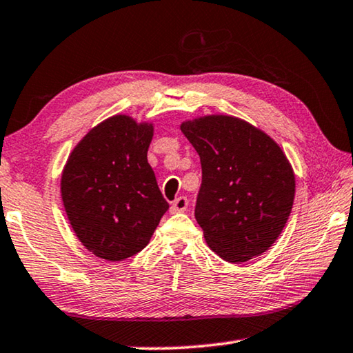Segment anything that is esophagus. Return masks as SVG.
<instances>
[{"mask_svg":"<svg viewBox=\"0 0 353 353\" xmlns=\"http://www.w3.org/2000/svg\"><path fill=\"white\" fill-rule=\"evenodd\" d=\"M188 207V199L185 196L176 198L174 203L171 204V212L172 214H177V212H185Z\"/></svg>","mask_w":353,"mask_h":353,"instance_id":"obj_1","label":"esophagus"}]
</instances>
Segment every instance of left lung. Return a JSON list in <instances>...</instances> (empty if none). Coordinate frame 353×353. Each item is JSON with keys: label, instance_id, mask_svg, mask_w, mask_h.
<instances>
[{"label": "left lung", "instance_id": "8db88e82", "mask_svg": "<svg viewBox=\"0 0 353 353\" xmlns=\"http://www.w3.org/2000/svg\"><path fill=\"white\" fill-rule=\"evenodd\" d=\"M181 130L201 159L194 218L212 251L232 264L275 243L290 215L295 174L273 138L240 117L207 114Z\"/></svg>", "mask_w": 353, "mask_h": 353}]
</instances>
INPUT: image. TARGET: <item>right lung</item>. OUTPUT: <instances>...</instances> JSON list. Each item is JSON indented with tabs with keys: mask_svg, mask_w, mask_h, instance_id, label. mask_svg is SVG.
Wrapping results in <instances>:
<instances>
[{
	"mask_svg": "<svg viewBox=\"0 0 353 353\" xmlns=\"http://www.w3.org/2000/svg\"><path fill=\"white\" fill-rule=\"evenodd\" d=\"M152 137V122L114 114L92 127L65 161L61 198L67 218L83 247L100 259L139 253L170 207L148 163Z\"/></svg>",
	"mask_w": 353,
	"mask_h": 353,
	"instance_id": "add662e5",
	"label": "right lung"
}]
</instances>
